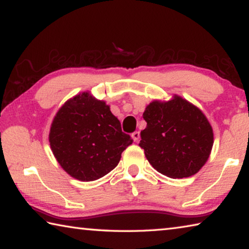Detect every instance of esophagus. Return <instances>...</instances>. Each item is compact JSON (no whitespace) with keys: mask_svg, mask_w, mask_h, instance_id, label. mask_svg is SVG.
Listing matches in <instances>:
<instances>
[{"mask_svg":"<svg viewBox=\"0 0 249 249\" xmlns=\"http://www.w3.org/2000/svg\"><path fill=\"white\" fill-rule=\"evenodd\" d=\"M131 137H132V139H133L134 142H138V141H139V139H140V132H139V131L133 132V133L131 134Z\"/></svg>","mask_w":249,"mask_h":249,"instance_id":"obj_1","label":"esophagus"}]
</instances>
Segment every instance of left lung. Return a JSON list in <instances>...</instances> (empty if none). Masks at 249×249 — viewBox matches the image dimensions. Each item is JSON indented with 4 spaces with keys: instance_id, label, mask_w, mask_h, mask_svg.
Wrapping results in <instances>:
<instances>
[{
    "instance_id": "obj_1",
    "label": "left lung",
    "mask_w": 249,
    "mask_h": 249,
    "mask_svg": "<svg viewBox=\"0 0 249 249\" xmlns=\"http://www.w3.org/2000/svg\"><path fill=\"white\" fill-rule=\"evenodd\" d=\"M146 127L139 145L154 169L171 178L196 174L209 160L214 143L204 113L184 98L153 100L145 107Z\"/></svg>"
}]
</instances>
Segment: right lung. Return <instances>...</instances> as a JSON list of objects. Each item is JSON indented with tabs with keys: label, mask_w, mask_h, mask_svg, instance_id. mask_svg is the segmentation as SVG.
I'll return each mask as SVG.
<instances>
[{
	"label": "right lung",
	"mask_w": 249,
	"mask_h": 249,
	"mask_svg": "<svg viewBox=\"0 0 249 249\" xmlns=\"http://www.w3.org/2000/svg\"><path fill=\"white\" fill-rule=\"evenodd\" d=\"M48 139L59 165L83 182L98 180L112 171L133 142L121 131L110 106L89 91L74 96L59 108Z\"/></svg>",
	"instance_id": "obj_1"
}]
</instances>
